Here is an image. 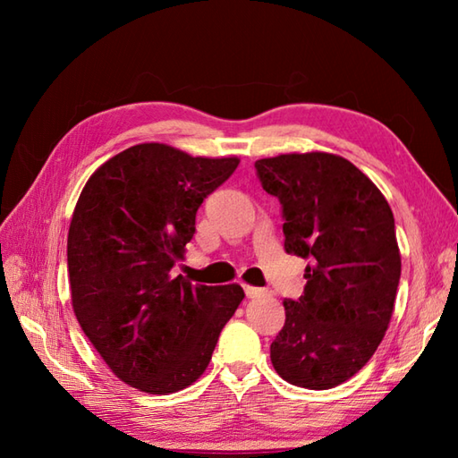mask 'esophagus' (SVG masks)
<instances>
[{
	"label": "esophagus",
	"mask_w": 458,
	"mask_h": 458,
	"mask_svg": "<svg viewBox=\"0 0 458 458\" xmlns=\"http://www.w3.org/2000/svg\"><path fill=\"white\" fill-rule=\"evenodd\" d=\"M244 291H246V295H248L250 299H258V297H266V295H269V291H267V289H261V287H250V285H244Z\"/></svg>",
	"instance_id": "34e87169"
}]
</instances>
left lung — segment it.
<instances>
[{
    "label": "left lung",
    "mask_w": 458,
    "mask_h": 458,
    "mask_svg": "<svg viewBox=\"0 0 458 458\" xmlns=\"http://www.w3.org/2000/svg\"><path fill=\"white\" fill-rule=\"evenodd\" d=\"M256 174L281 204L285 251L309 259L303 295L284 301L271 364L289 384L328 390L372 358L390 325L402 276L392 208L338 155L259 159Z\"/></svg>",
    "instance_id": "obj_1"
}]
</instances>
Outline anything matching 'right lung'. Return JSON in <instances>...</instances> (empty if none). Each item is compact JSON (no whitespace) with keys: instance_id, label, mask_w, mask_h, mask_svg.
<instances>
[{"instance_id":"right-lung-1","label":"right lung","mask_w":458,"mask_h":458,"mask_svg":"<svg viewBox=\"0 0 458 458\" xmlns=\"http://www.w3.org/2000/svg\"><path fill=\"white\" fill-rule=\"evenodd\" d=\"M238 163L133 145L106 161L76 202L66 246L74 315L112 372L141 392L197 382L244 299L240 285L173 277L197 210Z\"/></svg>"}]
</instances>
